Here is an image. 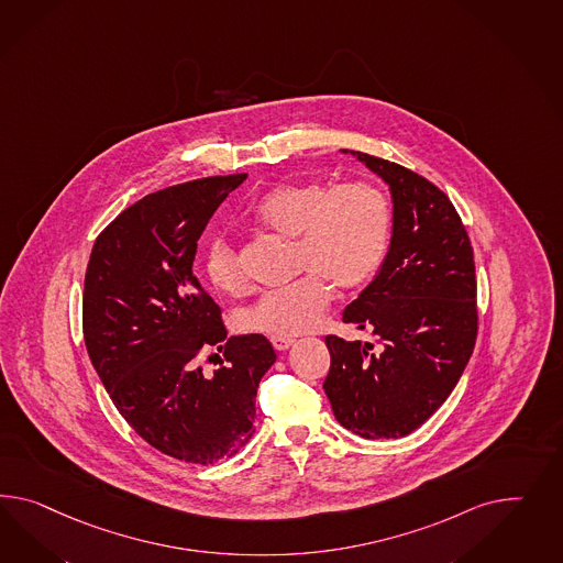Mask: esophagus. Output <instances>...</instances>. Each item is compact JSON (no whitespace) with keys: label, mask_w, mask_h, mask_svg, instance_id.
<instances>
[{"label":"esophagus","mask_w":563,"mask_h":563,"mask_svg":"<svg viewBox=\"0 0 563 563\" xmlns=\"http://www.w3.org/2000/svg\"><path fill=\"white\" fill-rule=\"evenodd\" d=\"M271 342H273L274 350L283 352V350H289L290 346L295 344V338H289V335H273Z\"/></svg>","instance_id":"1"}]
</instances>
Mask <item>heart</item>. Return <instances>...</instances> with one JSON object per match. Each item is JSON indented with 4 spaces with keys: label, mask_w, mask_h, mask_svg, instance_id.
Wrapping results in <instances>:
<instances>
[{
    "label": "heart",
    "mask_w": 563,
    "mask_h": 563,
    "mask_svg": "<svg viewBox=\"0 0 563 563\" xmlns=\"http://www.w3.org/2000/svg\"><path fill=\"white\" fill-rule=\"evenodd\" d=\"M254 217L262 228L295 240V268L307 273L283 289L264 292L243 311L245 330L273 335L313 330L332 299V287L365 285L387 256L394 229L391 200L365 180L280 184L260 200ZM202 266L214 289H243L242 262L223 235L207 243Z\"/></svg>",
    "instance_id": "1"
}]
</instances>
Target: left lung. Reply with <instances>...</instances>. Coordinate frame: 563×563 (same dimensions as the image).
I'll use <instances>...</instances> for the list:
<instances>
[{"label": "left lung", "instance_id": "8db88e82", "mask_svg": "<svg viewBox=\"0 0 563 563\" xmlns=\"http://www.w3.org/2000/svg\"><path fill=\"white\" fill-rule=\"evenodd\" d=\"M342 153L387 184L394 229L379 273L342 313L373 342L328 335L323 391L350 432L401 439L441 408L470 363L477 335L472 243L434 184L368 153Z\"/></svg>", "mask_w": 563, "mask_h": 563}]
</instances>
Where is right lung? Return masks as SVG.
Returning <instances> with one entry per match:
<instances>
[{
    "label": "right lung",
    "instance_id": "right-lung-1",
    "mask_svg": "<svg viewBox=\"0 0 563 563\" xmlns=\"http://www.w3.org/2000/svg\"><path fill=\"white\" fill-rule=\"evenodd\" d=\"M247 174L169 186L141 198L91 247L84 338L108 396L141 439L211 465L252 439L256 391L274 365L262 334L233 335L192 273L198 238ZM224 352L213 374L202 349Z\"/></svg>",
    "mask_w": 563,
    "mask_h": 563
}]
</instances>
